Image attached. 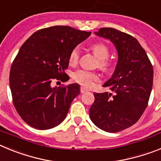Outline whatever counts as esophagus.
Returning <instances> with one entry per match:
<instances>
[{"mask_svg": "<svg viewBox=\"0 0 161 161\" xmlns=\"http://www.w3.org/2000/svg\"><path fill=\"white\" fill-rule=\"evenodd\" d=\"M87 91H88V89H85V87H80V93H85V92H87Z\"/></svg>", "mask_w": 161, "mask_h": 161, "instance_id": "obj_1", "label": "esophagus"}]
</instances>
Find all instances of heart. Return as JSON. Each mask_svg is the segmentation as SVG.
I'll use <instances>...</instances> for the list:
<instances>
[{"mask_svg":"<svg viewBox=\"0 0 161 161\" xmlns=\"http://www.w3.org/2000/svg\"><path fill=\"white\" fill-rule=\"evenodd\" d=\"M91 50L93 55L98 59V67L102 70L107 71L110 68V62L108 60L109 55V49L106 45L103 43H95L91 46ZM80 59V49L76 47L72 50L69 55V64L71 65H76ZM72 79L75 82L85 87L93 86L95 81L100 79V76L97 72H89L83 69L74 72L72 74Z\"/></svg>","mask_w":161,"mask_h":161,"instance_id":"obj_1","label":"heart"}]
</instances>
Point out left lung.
Returning <instances> with one entry per match:
<instances>
[{
  "instance_id": "8db88e82",
  "label": "left lung",
  "mask_w": 161,
  "mask_h": 161,
  "mask_svg": "<svg viewBox=\"0 0 161 161\" xmlns=\"http://www.w3.org/2000/svg\"><path fill=\"white\" fill-rule=\"evenodd\" d=\"M97 35L111 41L119 54L113 76L103 87L113 92L94 93L89 116L98 128L119 132L140 119L147 108L153 84V68L136 38L114 28H101Z\"/></svg>"
}]
</instances>
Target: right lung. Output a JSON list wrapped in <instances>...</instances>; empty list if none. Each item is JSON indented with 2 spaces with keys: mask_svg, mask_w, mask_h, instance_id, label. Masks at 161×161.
Segmentation results:
<instances>
[{
  "mask_svg": "<svg viewBox=\"0 0 161 161\" xmlns=\"http://www.w3.org/2000/svg\"><path fill=\"white\" fill-rule=\"evenodd\" d=\"M90 34L55 25L36 31L22 44L11 66L9 86L14 107L29 126L47 130L65 119L80 85L52 88L51 83L68 81L70 52Z\"/></svg>",
  "mask_w": 161,
  "mask_h": 161,
  "instance_id": "obj_1",
  "label": "right lung"
}]
</instances>
